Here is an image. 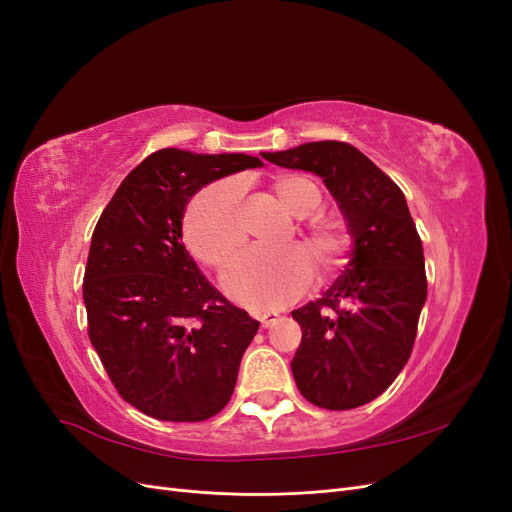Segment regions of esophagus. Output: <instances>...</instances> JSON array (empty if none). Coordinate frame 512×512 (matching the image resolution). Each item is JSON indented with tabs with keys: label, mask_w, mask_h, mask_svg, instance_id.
Returning <instances> with one entry per match:
<instances>
[{
	"label": "esophagus",
	"mask_w": 512,
	"mask_h": 512,
	"mask_svg": "<svg viewBox=\"0 0 512 512\" xmlns=\"http://www.w3.org/2000/svg\"><path fill=\"white\" fill-rule=\"evenodd\" d=\"M258 320H260L262 327L269 329L271 324H275L277 320H280V314H277V312H262V314L258 316Z\"/></svg>",
	"instance_id": "esophagus-1"
}]
</instances>
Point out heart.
Returning <instances> with one entry per match:
<instances>
[{
	"label": "heart",
	"mask_w": 512,
	"mask_h": 512,
	"mask_svg": "<svg viewBox=\"0 0 512 512\" xmlns=\"http://www.w3.org/2000/svg\"><path fill=\"white\" fill-rule=\"evenodd\" d=\"M275 192L284 207L301 218L322 203L318 185L299 175L277 179ZM239 203L237 179L215 181L194 196L185 213L183 232L196 258L220 267L243 243ZM305 239L312 254L303 245H288L284 250L252 247L239 254L224 271L230 297L250 309H280L301 297L312 282L314 260L322 271H331L342 265L348 254V237L335 226L312 224L305 230Z\"/></svg>",
	"instance_id": "heart-1"
}]
</instances>
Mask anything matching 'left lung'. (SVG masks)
<instances>
[{"mask_svg": "<svg viewBox=\"0 0 512 512\" xmlns=\"http://www.w3.org/2000/svg\"><path fill=\"white\" fill-rule=\"evenodd\" d=\"M262 158L322 177L354 241L333 286L292 312L303 331L290 363L294 382L324 410L369 404L408 363L427 299L423 243L406 196L348 143H305Z\"/></svg>", "mask_w": 512, "mask_h": 512, "instance_id": "left-lung-1", "label": "left lung"}]
</instances>
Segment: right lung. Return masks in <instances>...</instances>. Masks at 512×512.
I'll return each mask as SVG.
<instances>
[{
  "mask_svg": "<svg viewBox=\"0 0 512 512\" xmlns=\"http://www.w3.org/2000/svg\"><path fill=\"white\" fill-rule=\"evenodd\" d=\"M262 166L245 153L160 149L121 181L85 267L89 339L130 406L173 423L218 414L260 322L200 273L181 241L185 205L203 185Z\"/></svg>",
  "mask_w": 512,
  "mask_h": 512,
  "instance_id": "add662e5",
  "label": "right lung"
}]
</instances>
